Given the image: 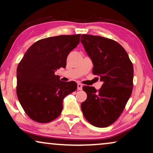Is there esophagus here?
<instances>
[{
    "instance_id": "34e87169",
    "label": "esophagus",
    "mask_w": 153,
    "mask_h": 153,
    "mask_svg": "<svg viewBox=\"0 0 153 153\" xmlns=\"http://www.w3.org/2000/svg\"><path fill=\"white\" fill-rule=\"evenodd\" d=\"M82 88H83V85L81 83H77V89L79 90V91H81V90H82Z\"/></svg>"
}]
</instances>
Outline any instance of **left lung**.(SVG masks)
<instances>
[{"instance_id":"8db88e82","label":"left lung","mask_w":153,"mask_h":153,"mask_svg":"<svg viewBox=\"0 0 153 153\" xmlns=\"http://www.w3.org/2000/svg\"><path fill=\"white\" fill-rule=\"evenodd\" d=\"M81 42L93 62V73L103 84L99 91L83 86L87 99L81 108L85 119L97 127H106L119 118L133 88L134 68L126 51L113 39L82 35Z\"/></svg>"}]
</instances>
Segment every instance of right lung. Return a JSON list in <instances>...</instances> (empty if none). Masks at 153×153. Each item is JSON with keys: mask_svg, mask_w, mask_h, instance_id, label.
<instances>
[{"mask_svg": "<svg viewBox=\"0 0 153 153\" xmlns=\"http://www.w3.org/2000/svg\"><path fill=\"white\" fill-rule=\"evenodd\" d=\"M81 34L58 35L36 42L25 53L16 70V95L26 114L47 123L61 114L62 101L77 88L74 81L64 82L55 75L65 68L67 58L80 42Z\"/></svg>", "mask_w": 153, "mask_h": 153, "instance_id": "obj_1", "label": "right lung"}]
</instances>
